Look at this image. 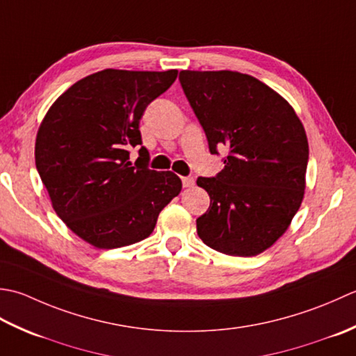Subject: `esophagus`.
I'll return each instance as SVG.
<instances>
[{
	"instance_id": "obj_1",
	"label": "esophagus",
	"mask_w": 356,
	"mask_h": 356,
	"mask_svg": "<svg viewBox=\"0 0 356 356\" xmlns=\"http://www.w3.org/2000/svg\"><path fill=\"white\" fill-rule=\"evenodd\" d=\"M181 179H183L184 187H193V184H195V179L192 177H183Z\"/></svg>"
}]
</instances>
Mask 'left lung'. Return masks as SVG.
I'll use <instances>...</instances> for the list:
<instances>
[{"mask_svg":"<svg viewBox=\"0 0 356 356\" xmlns=\"http://www.w3.org/2000/svg\"><path fill=\"white\" fill-rule=\"evenodd\" d=\"M179 83L210 154L229 149L224 169L197 184L210 197L197 220L202 243L232 257H255L284 234L306 188L309 143L293 107L250 75L181 70Z\"/></svg>","mask_w":356,"mask_h":356,"instance_id":"8db88e82","label":"left lung"}]
</instances>
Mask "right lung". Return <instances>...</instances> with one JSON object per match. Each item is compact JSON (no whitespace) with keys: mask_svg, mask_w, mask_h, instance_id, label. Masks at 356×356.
Returning <instances> with one entry per match:
<instances>
[{"mask_svg":"<svg viewBox=\"0 0 356 356\" xmlns=\"http://www.w3.org/2000/svg\"><path fill=\"white\" fill-rule=\"evenodd\" d=\"M178 70L106 69L79 79L50 106L36 134L35 164L52 207L66 226L98 249L147 238L158 215L181 192L173 172L147 169L141 145L146 107L177 79Z\"/></svg>","mask_w":356,"mask_h":356,"instance_id":"add662e5","label":"right lung"}]
</instances>
